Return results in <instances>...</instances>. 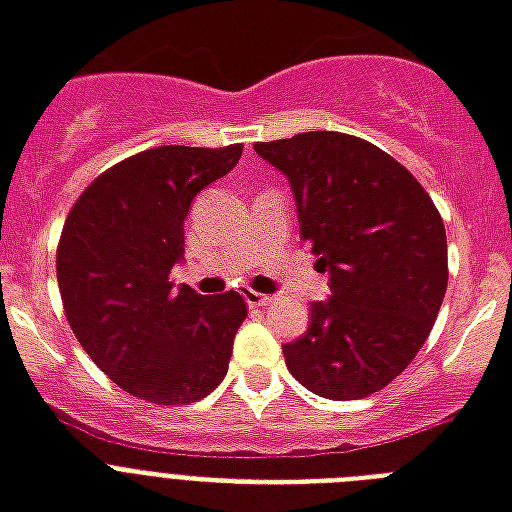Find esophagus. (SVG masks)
Here are the masks:
<instances>
[{
    "mask_svg": "<svg viewBox=\"0 0 512 512\" xmlns=\"http://www.w3.org/2000/svg\"><path fill=\"white\" fill-rule=\"evenodd\" d=\"M245 301H248V307H267L269 301H272V296L259 291H245Z\"/></svg>",
    "mask_w": 512,
    "mask_h": 512,
    "instance_id": "1",
    "label": "esophagus"
}]
</instances>
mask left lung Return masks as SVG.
<instances>
[{"instance_id": "obj_1", "label": "left lung", "mask_w": 512, "mask_h": 512, "mask_svg": "<svg viewBox=\"0 0 512 512\" xmlns=\"http://www.w3.org/2000/svg\"><path fill=\"white\" fill-rule=\"evenodd\" d=\"M253 149L288 176L301 240L331 275V299L312 304L285 366L320 398L374 395L417 358L441 310V213L398 160L358 136L312 130Z\"/></svg>"}]
</instances>
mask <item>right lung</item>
Listing matches in <instances>:
<instances>
[{
    "label": "right lung",
    "instance_id": "1",
    "mask_svg": "<svg viewBox=\"0 0 512 512\" xmlns=\"http://www.w3.org/2000/svg\"><path fill=\"white\" fill-rule=\"evenodd\" d=\"M240 154L243 144L138 152L95 178L63 224L55 272L71 331L114 384L157 406L216 390L248 315L237 291L200 296L170 283L194 194Z\"/></svg>",
    "mask_w": 512,
    "mask_h": 512
}]
</instances>
